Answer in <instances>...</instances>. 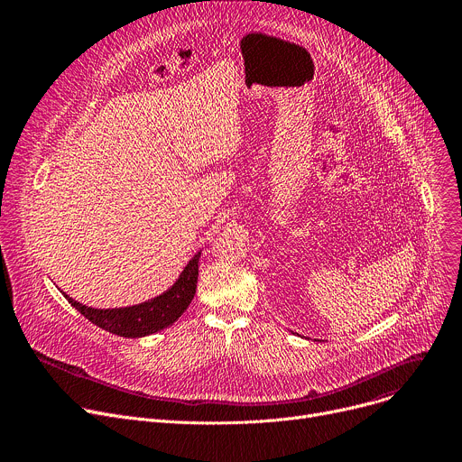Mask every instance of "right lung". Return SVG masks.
I'll return each instance as SVG.
<instances>
[{"mask_svg":"<svg viewBox=\"0 0 462 462\" xmlns=\"http://www.w3.org/2000/svg\"><path fill=\"white\" fill-rule=\"evenodd\" d=\"M199 255L201 252H197L188 261L179 280L166 292L134 307L93 309L75 301L65 292L61 294L80 314H84L91 323L98 325L107 333L124 338L148 337L170 327L191 303L197 289V276H199Z\"/></svg>","mask_w":462,"mask_h":462,"instance_id":"obj_1","label":"right lung"}]
</instances>
